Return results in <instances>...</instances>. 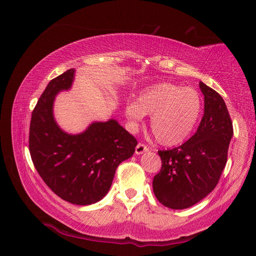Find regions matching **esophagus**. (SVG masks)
Masks as SVG:
<instances>
[{"label":"esophagus","instance_id":"1","mask_svg":"<svg viewBox=\"0 0 256 256\" xmlns=\"http://www.w3.org/2000/svg\"><path fill=\"white\" fill-rule=\"evenodd\" d=\"M146 151H149V146H146L144 144H138L136 146V154H141L144 152H146Z\"/></svg>","mask_w":256,"mask_h":256}]
</instances>
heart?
Wrapping results in <instances>:
<instances>
[{
    "mask_svg": "<svg viewBox=\"0 0 256 256\" xmlns=\"http://www.w3.org/2000/svg\"><path fill=\"white\" fill-rule=\"evenodd\" d=\"M201 112L202 100L196 90L170 82L146 86L138 94L136 100H128L124 106L132 124L151 115V131L164 146L184 142L196 128Z\"/></svg>",
    "mask_w": 256,
    "mask_h": 256,
    "instance_id": "b5f03b06",
    "label": "heart"
}]
</instances>
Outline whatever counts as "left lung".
<instances>
[{"label": "left lung", "mask_w": 256, "mask_h": 256, "mask_svg": "<svg viewBox=\"0 0 256 256\" xmlns=\"http://www.w3.org/2000/svg\"><path fill=\"white\" fill-rule=\"evenodd\" d=\"M204 114L198 131L180 146L159 150L162 170L152 180L158 201L170 209H186L201 201L218 184L234 134L222 97L200 82Z\"/></svg>", "instance_id": "8db88e82"}]
</instances>
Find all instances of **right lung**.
<instances>
[{
	"mask_svg": "<svg viewBox=\"0 0 256 256\" xmlns=\"http://www.w3.org/2000/svg\"><path fill=\"white\" fill-rule=\"evenodd\" d=\"M74 70L50 80L32 114L29 151L34 166L56 196L78 206L96 203L106 196L116 168L132 157L136 138L115 120L94 122L80 134H68L56 124V94L71 88Z\"/></svg>",
	"mask_w": 256,
	"mask_h": 256,
	"instance_id": "add662e5",
	"label": "right lung"
}]
</instances>
